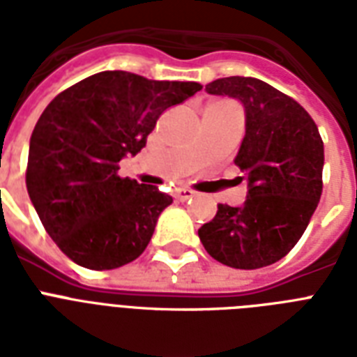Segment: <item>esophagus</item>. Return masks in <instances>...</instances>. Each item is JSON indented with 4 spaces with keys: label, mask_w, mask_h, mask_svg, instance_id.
I'll return each instance as SVG.
<instances>
[{
    "label": "esophagus",
    "mask_w": 357,
    "mask_h": 357,
    "mask_svg": "<svg viewBox=\"0 0 357 357\" xmlns=\"http://www.w3.org/2000/svg\"><path fill=\"white\" fill-rule=\"evenodd\" d=\"M192 196H195V190L187 189V187H179V189L174 190V198L179 202L189 200V198H192Z\"/></svg>",
    "instance_id": "esophagus-1"
}]
</instances>
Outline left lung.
<instances>
[{"label":"left lung","mask_w":357,"mask_h":357,"mask_svg":"<svg viewBox=\"0 0 357 357\" xmlns=\"http://www.w3.org/2000/svg\"><path fill=\"white\" fill-rule=\"evenodd\" d=\"M206 91L243 103L246 135L235 165L248 179V195L241 207L218 204L215 218L198 229L200 241L222 265H272L298 243L321 200L319 128L298 102L255 77H222Z\"/></svg>","instance_id":"8db88e82"}]
</instances>
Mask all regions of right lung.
Segmentation results:
<instances>
[{"mask_svg":"<svg viewBox=\"0 0 357 357\" xmlns=\"http://www.w3.org/2000/svg\"><path fill=\"white\" fill-rule=\"evenodd\" d=\"M198 91L195 81L107 70L44 109L31 135L25 185L47 235L74 263L111 271L144 252L172 196L120 178L119 162L144 148L162 111Z\"/></svg>","mask_w":357,"mask_h":357,"instance_id":"add662e5","label":"right lung"}]
</instances>
